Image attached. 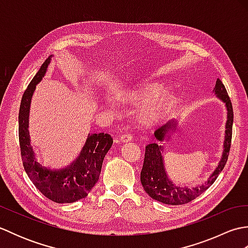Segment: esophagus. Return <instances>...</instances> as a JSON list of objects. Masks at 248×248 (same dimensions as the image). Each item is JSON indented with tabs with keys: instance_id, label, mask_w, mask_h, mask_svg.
<instances>
[{
	"instance_id": "34e87169",
	"label": "esophagus",
	"mask_w": 248,
	"mask_h": 248,
	"mask_svg": "<svg viewBox=\"0 0 248 248\" xmlns=\"http://www.w3.org/2000/svg\"><path fill=\"white\" fill-rule=\"evenodd\" d=\"M132 139H133V136L131 135L130 133H124V134L120 135V141H121V143H128V141L132 140Z\"/></svg>"
}]
</instances>
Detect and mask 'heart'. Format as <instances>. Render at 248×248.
Listing matches in <instances>:
<instances>
[{"mask_svg":"<svg viewBox=\"0 0 248 248\" xmlns=\"http://www.w3.org/2000/svg\"><path fill=\"white\" fill-rule=\"evenodd\" d=\"M162 92L160 87H147L141 92L134 93V99L138 101H148L155 98ZM170 105V100L166 97H161L154 100L148 107H146L141 112V120L146 124H152L160 121L165 115L166 109Z\"/></svg>","mask_w":248,"mask_h":248,"instance_id":"obj_1","label":"heart"}]
</instances>
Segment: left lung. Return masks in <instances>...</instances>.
<instances>
[{"label": "left lung", "instance_id": "left-lung-1", "mask_svg": "<svg viewBox=\"0 0 248 248\" xmlns=\"http://www.w3.org/2000/svg\"><path fill=\"white\" fill-rule=\"evenodd\" d=\"M215 93L222 100L227 108V123H226V134L224 140V152L222 155V160L219 161V164L217 170L210 177L207 182L202 186H198L193 188L180 187L176 186L170 179H168L164 165H163V156L161 154L162 147L155 143H151L146 146L144 164L140 171V182L143 184V187L146 193L151 198H154L157 202L166 203V204H184L192 202L195 198H197L199 195H202L204 191L212 186L214 181L217 180L218 175L224 170V167L227 163L231 139H232V124H233V109L231 100L228 96L227 91L224 86L223 82L217 78V85L214 88ZM176 129L175 121H170L166 124L162 125L159 129L155 131V139L157 140H164L166 135L170 133V131Z\"/></svg>", "mask_w": 248, "mask_h": 248}]
</instances>
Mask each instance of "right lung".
I'll return each mask as SVG.
<instances>
[{
	"mask_svg": "<svg viewBox=\"0 0 248 248\" xmlns=\"http://www.w3.org/2000/svg\"><path fill=\"white\" fill-rule=\"evenodd\" d=\"M48 57L41 65L21 99L19 109V143L24 170L34 186L46 198L57 203H69L85 198L99 180L105 155L113 145L108 133L88 136L78 159L65 168L44 166L37 160L29 132L30 105L36 84L41 81L50 64Z\"/></svg>",
	"mask_w": 248,
	"mask_h": 248,
	"instance_id": "obj_1",
	"label": "right lung"
}]
</instances>
